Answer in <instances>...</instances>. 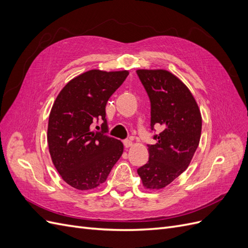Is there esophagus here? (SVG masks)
<instances>
[{"label":"esophagus","instance_id":"esophagus-1","mask_svg":"<svg viewBox=\"0 0 248 248\" xmlns=\"http://www.w3.org/2000/svg\"><path fill=\"white\" fill-rule=\"evenodd\" d=\"M123 144H124V147H125L126 149H128V148H130V147L132 146V141H131L130 140H125L123 141Z\"/></svg>","mask_w":248,"mask_h":248}]
</instances>
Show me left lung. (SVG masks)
I'll list each match as a JSON object with an SVG mask.
<instances>
[{"label":"left lung","instance_id":"obj_1","mask_svg":"<svg viewBox=\"0 0 248 248\" xmlns=\"http://www.w3.org/2000/svg\"><path fill=\"white\" fill-rule=\"evenodd\" d=\"M138 76L151 102V129L155 145H148L149 161L138 169L147 189H161L188 168L199 146L202 116L193 95L168 70L139 69Z\"/></svg>","mask_w":248,"mask_h":248}]
</instances>
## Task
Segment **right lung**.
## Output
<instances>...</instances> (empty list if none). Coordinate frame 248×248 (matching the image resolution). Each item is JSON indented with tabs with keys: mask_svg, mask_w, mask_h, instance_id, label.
Wrapping results in <instances>:
<instances>
[{
	"mask_svg": "<svg viewBox=\"0 0 248 248\" xmlns=\"http://www.w3.org/2000/svg\"><path fill=\"white\" fill-rule=\"evenodd\" d=\"M129 72L89 70L72 78L51 108L47 144L55 168L64 181L78 190L98 187L123 153V144L107 134L106 106ZM103 131L91 130L95 118Z\"/></svg>",
	"mask_w": 248,
	"mask_h": 248,
	"instance_id": "1",
	"label": "right lung"
}]
</instances>
